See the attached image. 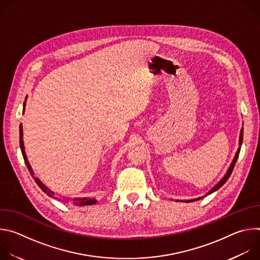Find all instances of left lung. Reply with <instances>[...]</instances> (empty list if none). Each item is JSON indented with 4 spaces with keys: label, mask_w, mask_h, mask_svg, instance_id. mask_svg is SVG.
Returning a JSON list of instances; mask_svg holds the SVG:
<instances>
[{
    "label": "left lung",
    "mask_w": 260,
    "mask_h": 260,
    "mask_svg": "<svg viewBox=\"0 0 260 260\" xmlns=\"http://www.w3.org/2000/svg\"><path fill=\"white\" fill-rule=\"evenodd\" d=\"M242 142H243V128L241 129V135H240V146L242 145ZM240 150H241V147H240L239 149H238V151H237V153H236V156H235V158H234V160H233V162H232V165H231V167H230V169H229L228 173L225 174V176L221 179V181L216 185L215 187H213V188L209 191V193H208V194H211V193H213L214 191L218 190V189L222 186V185H223V184L229 180V178L231 177V175H232V173H233V171H234V168H235V165H236V162H237V159H238V157H239ZM194 201H196V200H194ZM189 202H192V201H189Z\"/></svg>",
    "instance_id": "1"
}]
</instances>
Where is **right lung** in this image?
<instances>
[{"instance_id":"1","label":"right lung","mask_w":260,"mask_h":260,"mask_svg":"<svg viewBox=\"0 0 260 260\" xmlns=\"http://www.w3.org/2000/svg\"><path fill=\"white\" fill-rule=\"evenodd\" d=\"M24 106H25V102L23 103V107H24ZM19 145H20V149H21V153H22L24 162H25V165H26V167H27V169H28L30 175L32 176L35 182H36L37 184H38V186H39L45 193H47V194L50 196V197H53V196H52L53 192L50 191L38 178L34 177L32 170H31V168H30V166H29V164H28V161H27V158H26V155H25V151H24V146H23V141H22V126H21V124L19 125ZM62 201L68 203V200H62ZM74 202H75V204L78 205V206H87V205H93V204L96 203L95 200H90V199H74Z\"/></svg>"}]
</instances>
